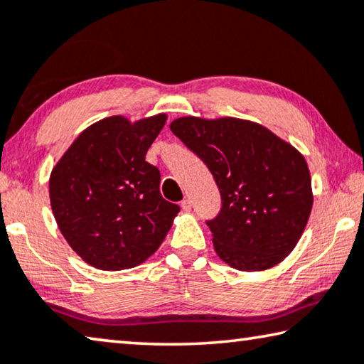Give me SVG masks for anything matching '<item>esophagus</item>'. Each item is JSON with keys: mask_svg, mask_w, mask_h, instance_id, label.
I'll list each match as a JSON object with an SVG mask.
<instances>
[{"mask_svg": "<svg viewBox=\"0 0 364 364\" xmlns=\"http://www.w3.org/2000/svg\"><path fill=\"white\" fill-rule=\"evenodd\" d=\"M181 209H183L184 212L191 210V200H189V199H183V200H181Z\"/></svg>", "mask_w": 364, "mask_h": 364, "instance_id": "1", "label": "esophagus"}]
</instances>
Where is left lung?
<instances>
[{"instance_id": "obj_1", "label": "left lung", "mask_w": 364, "mask_h": 364, "mask_svg": "<svg viewBox=\"0 0 364 364\" xmlns=\"http://www.w3.org/2000/svg\"><path fill=\"white\" fill-rule=\"evenodd\" d=\"M170 129L204 161L220 189V213L207 222L217 256L243 272L284 261L313 209L303 154L247 119L181 117Z\"/></svg>"}]
</instances>
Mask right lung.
I'll list each match as a JSON object with an SVG mask.
<instances>
[{
	"mask_svg": "<svg viewBox=\"0 0 364 364\" xmlns=\"http://www.w3.org/2000/svg\"><path fill=\"white\" fill-rule=\"evenodd\" d=\"M166 114L108 117L69 146L50 175V204L61 235L100 270L142 264L159 250L180 207L160 194V171L146 154Z\"/></svg>",
	"mask_w": 364,
	"mask_h": 364,
	"instance_id": "add662e5",
	"label": "right lung"
}]
</instances>
